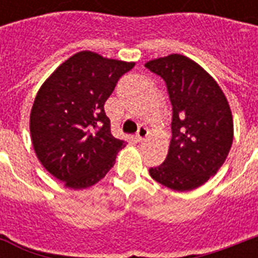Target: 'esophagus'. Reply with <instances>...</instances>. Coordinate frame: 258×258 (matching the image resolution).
Masks as SVG:
<instances>
[{"label":"esophagus","instance_id":"esophagus-1","mask_svg":"<svg viewBox=\"0 0 258 258\" xmlns=\"http://www.w3.org/2000/svg\"><path fill=\"white\" fill-rule=\"evenodd\" d=\"M149 134L150 131L146 127H139V130H138V133H137V141L138 142H143L146 139V138L149 137Z\"/></svg>","mask_w":258,"mask_h":258}]
</instances>
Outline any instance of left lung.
Listing matches in <instances>:
<instances>
[{"mask_svg": "<svg viewBox=\"0 0 258 258\" xmlns=\"http://www.w3.org/2000/svg\"><path fill=\"white\" fill-rule=\"evenodd\" d=\"M145 66L165 80L172 105L169 153L150 175L175 191L200 187L217 174L232 147L228 99L213 76L183 54L154 58Z\"/></svg>", "mask_w": 258, "mask_h": 258, "instance_id": "obj_1", "label": "left lung"}]
</instances>
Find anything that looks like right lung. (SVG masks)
<instances>
[{"instance_id":"right-lung-1","label":"right lung","mask_w":258,"mask_h":258,"mask_svg":"<svg viewBox=\"0 0 258 258\" xmlns=\"http://www.w3.org/2000/svg\"><path fill=\"white\" fill-rule=\"evenodd\" d=\"M135 66L82 50L42 83L30 111V139L46 171L68 188L96 184L127 142L111 134L104 103L121 75Z\"/></svg>"}]
</instances>
